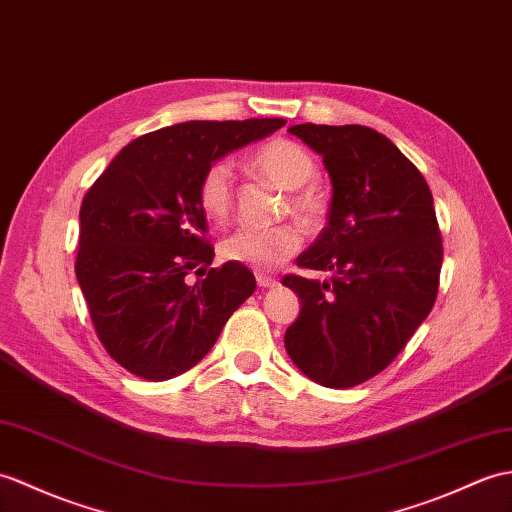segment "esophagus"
I'll return each mask as SVG.
<instances>
[{
	"instance_id": "34e87169",
	"label": "esophagus",
	"mask_w": 512,
	"mask_h": 512,
	"mask_svg": "<svg viewBox=\"0 0 512 512\" xmlns=\"http://www.w3.org/2000/svg\"><path fill=\"white\" fill-rule=\"evenodd\" d=\"M255 279H257V285H259V288H277V285H279V281H277L275 277L266 275V272H257Z\"/></svg>"
}]
</instances>
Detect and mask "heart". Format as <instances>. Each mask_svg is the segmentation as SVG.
Instances as JSON below:
<instances>
[{"label": "heart", "instance_id": "obj_1", "mask_svg": "<svg viewBox=\"0 0 512 512\" xmlns=\"http://www.w3.org/2000/svg\"><path fill=\"white\" fill-rule=\"evenodd\" d=\"M253 170L277 185L288 196V207L307 227H318L327 216V198L310 183L316 176V159L292 139H270L251 154ZM198 202L205 216L224 222L233 209V165L213 161L198 181ZM303 244L299 224L283 222L275 227H244L220 242V255L235 264L253 268H277Z\"/></svg>", "mask_w": 512, "mask_h": 512}]
</instances>
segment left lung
<instances>
[{"label":"left lung","instance_id":"8db88e82","mask_svg":"<svg viewBox=\"0 0 512 512\" xmlns=\"http://www.w3.org/2000/svg\"><path fill=\"white\" fill-rule=\"evenodd\" d=\"M290 133L323 157L334 196L327 227L296 259L331 279L281 281L301 299L285 351L312 382L351 388L382 373L432 312L443 266L434 198L373 128L296 124Z\"/></svg>","mask_w":512,"mask_h":512}]
</instances>
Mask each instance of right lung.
<instances>
[{
    "instance_id": "add662e5",
    "label": "right lung",
    "mask_w": 512,
    "mask_h": 512,
    "mask_svg": "<svg viewBox=\"0 0 512 512\" xmlns=\"http://www.w3.org/2000/svg\"><path fill=\"white\" fill-rule=\"evenodd\" d=\"M283 124L272 117L154 130L124 146L82 198L76 279L95 334L126 371L150 382L185 373L255 292L244 264L209 268L198 181L207 165Z\"/></svg>"
}]
</instances>
